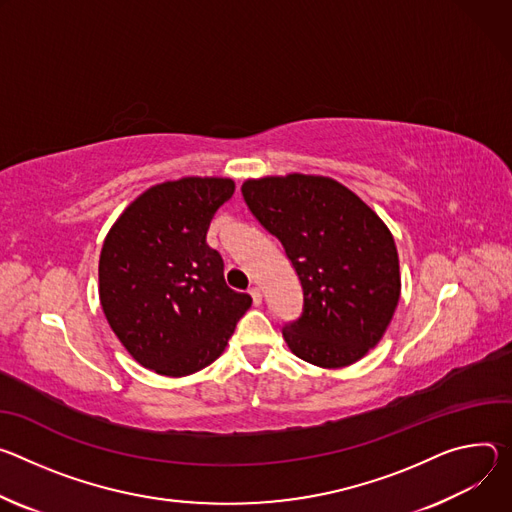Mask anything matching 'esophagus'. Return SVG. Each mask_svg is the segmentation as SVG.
Segmentation results:
<instances>
[{"instance_id":"esophagus-1","label":"esophagus","mask_w":512,"mask_h":512,"mask_svg":"<svg viewBox=\"0 0 512 512\" xmlns=\"http://www.w3.org/2000/svg\"><path fill=\"white\" fill-rule=\"evenodd\" d=\"M250 295H252L254 305H260V303H262V291H260V287H250Z\"/></svg>"}]
</instances>
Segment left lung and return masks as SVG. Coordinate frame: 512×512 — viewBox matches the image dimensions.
<instances>
[{
	"label": "left lung",
	"mask_w": 512,
	"mask_h": 512,
	"mask_svg": "<svg viewBox=\"0 0 512 512\" xmlns=\"http://www.w3.org/2000/svg\"><path fill=\"white\" fill-rule=\"evenodd\" d=\"M242 195L301 280L303 313L282 327L291 352L321 368L364 358L401 299L399 254L384 221L329 177L248 179Z\"/></svg>",
	"instance_id": "1"
}]
</instances>
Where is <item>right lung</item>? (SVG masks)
Here are the masks:
<instances>
[{"label":"right lung","instance_id":"obj_1","mask_svg":"<svg viewBox=\"0 0 512 512\" xmlns=\"http://www.w3.org/2000/svg\"><path fill=\"white\" fill-rule=\"evenodd\" d=\"M232 179L185 177L150 187L105 236L99 301L122 346L144 368L189 376L221 356L252 297L225 285L223 260L207 246Z\"/></svg>","mask_w":512,"mask_h":512}]
</instances>
